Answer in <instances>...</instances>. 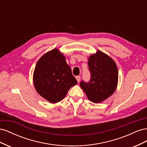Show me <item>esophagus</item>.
<instances>
[{"label": "esophagus", "mask_w": 147, "mask_h": 147, "mask_svg": "<svg viewBox=\"0 0 147 147\" xmlns=\"http://www.w3.org/2000/svg\"><path fill=\"white\" fill-rule=\"evenodd\" d=\"M80 78H81V77H80V76H77L76 77V79H77V82H80Z\"/></svg>", "instance_id": "34e87169"}]
</instances>
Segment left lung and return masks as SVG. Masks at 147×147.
Wrapping results in <instances>:
<instances>
[{"label": "left lung", "instance_id": "8db88e82", "mask_svg": "<svg viewBox=\"0 0 147 147\" xmlns=\"http://www.w3.org/2000/svg\"><path fill=\"white\" fill-rule=\"evenodd\" d=\"M91 78L88 82L82 80L80 85L88 98L100 103L113 94L118 83V72L114 61L100 51L92 55L88 60Z\"/></svg>", "mask_w": 147, "mask_h": 147}]
</instances>
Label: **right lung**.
Masks as SVG:
<instances>
[{
	"label": "right lung",
	"instance_id": "1",
	"mask_svg": "<svg viewBox=\"0 0 147 147\" xmlns=\"http://www.w3.org/2000/svg\"><path fill=\"white\" fill-rule=\"evenodd\" d=\"M77 83L64 55L57 49L40 57L34 72L35 90L51 103L63 100L69 89Z\"/></svg>",
	"mask_w": 147,
	"mask_h": 147
}]
</instances>
